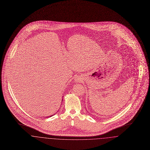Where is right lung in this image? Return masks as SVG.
Returning <instances> with one entry per match:
<instances>
[{
  "mask_svg": "<svg viewBox=\"0 0 150 150\" xmlns=\"http://www.w3.org/2000/svg\"><path fill=\"white\" fill-rule=\"evenodd\" d=\"M53 115H52V116H53Z\"/></svg>",
  "mask_w": 150,
  "mask_h": 150,
  "instance_id": "add662e5",
  "label": "right lung"
}]
</instances>
